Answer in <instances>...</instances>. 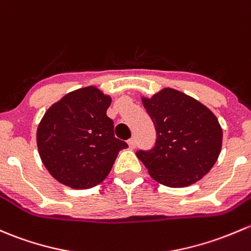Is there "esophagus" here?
I'll list each match as a JSON object with an SVG mask.
<instances>
[{"mask_svg":"<svg viewBox=\"0 0 251 251\" xmlns=\"http://www.w3.org/2000/svg\"><path fill=\"white\" fill-rule=\"evenodd\" d=\"M127 144H128V148H130V149H134V148H136V141H134V138L128 139Z\"/></svg>","mask_w":251,"mask_h":251,"instance_id":"obj_1","label":"esophagus"}]
</instances>
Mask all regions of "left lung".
<instances>
[{
  "label": "left lung",
  "instance_id": "obj_1",
  "mask_svg": "<svg viewBox=\"0 0 251 251\" xmlns=\"http://www.w3.org/2000/svg\"><path fill=\"white\" fill-rule=\"evenodd\" d=\"M142 103L156 130V143L139 150L151 178L170 188H185L205 176L218 160L223 128L209 108L184 92L165 88Z\"/></svg>",
  "mask_w": 251,
  "mask_h": 251
}]
</instances>
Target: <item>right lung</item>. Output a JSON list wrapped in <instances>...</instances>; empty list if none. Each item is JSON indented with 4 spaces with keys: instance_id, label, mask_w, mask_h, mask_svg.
<instances>
[{
    "instance_id": "add662e5",
    "label": "right lung",
    "mask_w": 251,
    "mask_h": 251,
    "mask_svg": "<svg viewBox=\"0 0 251 251\" xmlns=\"http://www.w3.org/2000/svg\"><path fill=\"white\" fill-rule=\"evenodd\" d=\"M112 97L96 86L68 92L50 105L37 127V147L52 178L72 189H90L107 178L120 150L107 117Z\"/></svg>"
}]
</instances>
